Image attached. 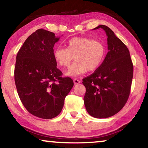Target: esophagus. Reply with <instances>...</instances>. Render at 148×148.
<instances>
[{
  "label": "esophagus",
  "instance_id": "1",
  "mask_svg": "<svg viewBox=\"0 0 148 148\" xmlns=\"http://www.w3.org/2000/svg\"><path fill=\"white\" fill-rule=\"evenodd\" d=\"M80 82H81V81H80L79 79H77V78H74V84H78L80 83Z\"/></svg>",
  "mask_w": 148,
  "mask_h": 148
}]
</instances>
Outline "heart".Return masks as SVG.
Segmentation results:
<instances>
[{
    "label": "heart",
    "instance_id": "1",
    "mask_svg": "<svg viewBox=\"0 0 148 148\" xmlns=\"http://www.w3.org/2000/svg\"><path fill=\"white\" fill-rule=\"evenodd\" d=\"M53 57L59 66H69L73 56L76 61L66 72L67 76L76 77L98 69L103 62L106 48L101 42L87 37H75L69 40L66 48L57 47L53 49Z\"/></svg>",
    "mask_w": 148,
    "mask_h": 148
}]
</instances>
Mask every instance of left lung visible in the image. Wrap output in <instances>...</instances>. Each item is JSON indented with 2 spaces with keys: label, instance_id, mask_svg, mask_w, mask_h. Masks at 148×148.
I'll list each match as a JSON object with an SVG mask.
<instances>
[{
  "label": "left lung",
  "instance_id": "obj_1",
  "mask_svg": "<svg viewBox=\"0 0 148 148\" xmlns=\"http://www.w3.org/2000/svg\"><path fill=\"white\" fill-rule=\"evenodd\" d=\"M102 29L107 36L108 52L94 73L83 79L86 91L84 104L90 116L107 118L116 114L125 106L129 97L133 65L127 47L106 25Z\"/></svg>",
  "mask_w": 148,
  "mask_h": 148
}]
</instances>
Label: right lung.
Listing matches in <instances>:
<instances>
[{"instance_id": "1", "label": "right lung", "mask_w": 148, "mask_h": 148, "mask_svg": "<svg viewBox=\"0 0 148 148\" xmlns=\"http://www.w3.org/2000/svg\"><path fill=\"white\" fill-rule=\"evenodd\" d=\"M60 37L40 29L27 38L17 54L14 71L17 93L29 113L52 119L61 113L64 99L74 82L62 77L53 57V46Z\"/></svg>"}]
</instances>
